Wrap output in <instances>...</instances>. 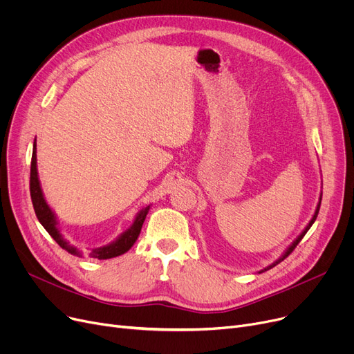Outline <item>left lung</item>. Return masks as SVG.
I'll return each instance as SVG.
<instances>
[{
  "label": "left lung",
  "mask_w": 354,
  "mask_h": 354,
  "mask_svg": "<svg viewBox=\"0 0 354 354\" xmlns=\"http://www.w3.org/2000/svg\"><path fill=\"white\" fill-rule=\"evenodd\" d=\"M320 203H322V192H320V198H319V203H317V207H315V211H314V215L311 216V219H310V222H308V224L306 225V228L301 231V234L299 235V236H297L294 241H292V243L287 247V250L280 255V257H278V259H275V261L274 263H271L270 266H267V267H264L263 270H259V271H257L258 274H261V272H264V271H267V270H270V268H272V267H275L277 264H280L281 261H283V259H286L291 252H292V250L297 247V245H299V243H300V241L303 239V236L307 234V231L311 228V225L314 224V221L315 219H317V215H319V211H320Z\"/></svg>",
  "instance_id": "obj_1"
}]
</instances>
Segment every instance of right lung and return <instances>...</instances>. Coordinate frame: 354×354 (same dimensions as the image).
<instances>
[{"instance_id": "add662e5", "label": "right lung", "mask_w": 354, "mask_h": 354, "mask_svg": "<svg viewBox=\"0 0 354 354\" xmlns=\"http://www.w3.org/2000/svg\"><path fill=\"white\" fill-rule=\"evenodd\" d=\"M30 194H31V201H32L35 215H37V218H39L40 224L44 227V230L51 235V238L68 254L76 255V257H83V252L76 245H71L68 241L63 236V234L60 232L57 216H55L54 211L51 209V207L48 205L46 198H44L41 183L39 179V171H37V142H35V139H34V145H32V158H31ZM151 205H146L145 208H142L136 214L132 225H130L126 231H123L115 241H111V243H109L103 247L93 248L88 255L91 258H97V259H109V258H115V257H119V255H123L124 252H127L135 245L136 239L140 234L143 222L146 219V215H147L149 209H151Z\"/></svg>"}]
</instances>
